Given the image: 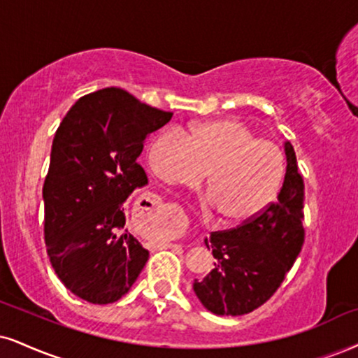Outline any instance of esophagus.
Instances as JSON below:
<instances>
[{"instance_id":"esophagus-1","label":"esophagus","mask_w":358,"mask_h":358,"mask_svg":"<svg viewBox=\"0 0 358 358\" xmlns=\"http://www.w3.org/2000/svg\"><path fill=\"white\" fill-rule=\"evenodd\" d=\"M145 206L149 207H139L141 214L149 215V219H156L157 226L161 227L162 232L171 237L180 231V227H182V220H180L179 210L176 209V207L151 206V204H145Z\"/></svg>"}]
</instances>
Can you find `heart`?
<instances>
[{
    "mask_svg": "<svg viewBox=\"0 0 358 358\" xmlns=\"http://www.w3.org/2000/svg\"><path fill=\"white\" fill-rule=\"evenodd\" d=\"M148 162L156 178L171 186H199L206 171L209 206L231 224L266 213L285 174L280 149L232 117L199 122L187 134L176 127L159 131L148 145Z\"/></svg>",
    "mask_w": 358,
    "mask_h": 358,
    "instance_id": "heart-1",
    "label": "heart"
}]
</instances>
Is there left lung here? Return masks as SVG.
<instances>
[{
  "label": "left lung",
  "instance_id": "8db88e82",
  "mask_svg": "<svg viewBox=\"0 0 358 358\" xmlns=\"http://www.w3.org/2000/svg\"><path fill=\"white\" fill-rule=\"evenodd\" d=\"M285 156L284 184L266 213L206 239L217 262L204 279L194 280V292L215 315H244L264 306L301 254L306 191L290 143Z\"/></svg>",
  "mask_w": 358,
  "mask_h": 358
}]
</instances>
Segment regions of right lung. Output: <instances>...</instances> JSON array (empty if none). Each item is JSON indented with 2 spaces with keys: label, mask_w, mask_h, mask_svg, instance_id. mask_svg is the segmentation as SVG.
<instances>
[{
  "label": "right lung",
  "mask_w": 358,
  "mask_h": 358,
  "mask_svg": "<svg viewBox=\"0 0 358 358\" xmlns=\"http://www.w3.org/2000/svg\"><path fill=\"white\" fill-rule=\"evenodd\" d=\"M171 117L121 87H104L79 98L57 127L43 186L44 242L56 275L83 301H119L148 262L124 227L122 204L148 184L138 157Z\"/></svg>",
  "instance_id": "right-lung-1"
}]
</instances>
